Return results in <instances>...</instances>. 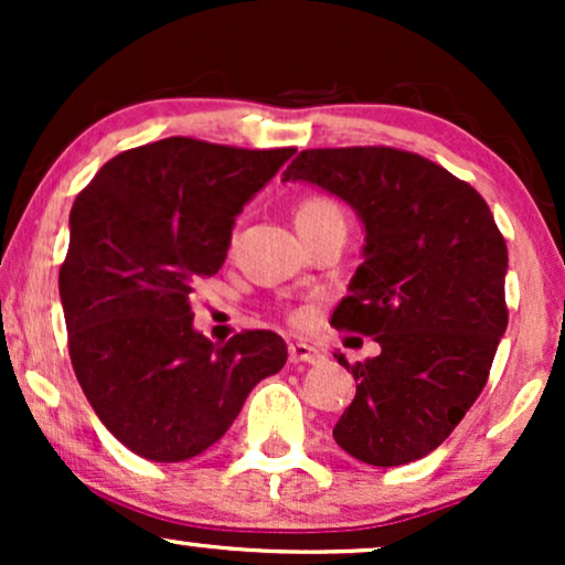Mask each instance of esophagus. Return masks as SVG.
I'll use <instances>...</instances> for the list:
<instances>
[{"instance_id":"esophagus-1","label":"esophagus","mask_w":565,"mask_h":565,"mask_svg":"<svg viewBox=\"0 0 565 565\" xmlns=\"http://www.w3.org/2000/svg\"><path fill=\"white\" fill-rule=\"evenodd\" d=\"M323 359V350L308 342H291L289 345V361L291 364H316Z\"/></svg>"}]
</instances>
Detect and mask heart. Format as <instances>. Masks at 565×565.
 <instances>
[{
  "instance_id": "heart-1",
  "label": "heart",
  "mask_w": 565,
  "mask_h": 565,
  "mask_svg": "<svg viewBox=\"0 0 565 565\" xmlns=\"http://www.w3.org/2000/svg\"><path fill=\"white\" fill-rule=\"evenodd\" d=\"M332 220H342V210L340 204L329 196H308L302 199L295 210L297 231L313 228V225H321V223H332ZM342 223H345V220H342Z\"/></svg>"
}]
</instances>
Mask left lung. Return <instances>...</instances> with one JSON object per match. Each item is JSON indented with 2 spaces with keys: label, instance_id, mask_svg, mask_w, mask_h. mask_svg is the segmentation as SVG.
Masks as SVG:
<instances>
[{
  "label": "left lung",
  "instance_id": "8db88e82",
  "mask_svg": "<svg viewBox=\"0 0 565 565\" xmlns=\"http://www.w3.org/2000/svg\"><path fill=\"white\" fill-rule=\"evenodd\" d=\"M345 199L366 225L364 263L332 327L380 342L342 366L355 398L334 425L350 457L414 462L462 423L508 329V244L481 193L419 153L391 146L308 148L284 172Z\"/></svg>",
  "mask_w": 565,
  "mask_h": 565
}]
</instances>
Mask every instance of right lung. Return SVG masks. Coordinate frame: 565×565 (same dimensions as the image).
<instances>
[{
    "label": "right lung",
    "instance_id": "obj_1",
    "mask_svg": "<svg viewBox=\"0 0 565 565\" xmlns=\"http://www.w3.org/2000/svg\"><path fill=\"white\" fill-rule=\"evenodd\" d=\"M291 153L164 138L106 161L74 201L57 276L71 366L100 423L151 462L217 444L252 387L287 364L268 329L225 345L193 332L191 295L225 263L242 206Z\"/></svg>",
    "mask_w": 565,
    "mask_h": 565
}]
</instances>
